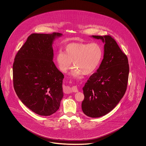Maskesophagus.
Segmentation results:
<instances>
[{
	"instance_id": "34e87169",
	"label": "esophagus",
	"mask_w": 146,
	"mask_h": 146,
	"mask_svg": "<svg viewBox=\"0 0 146 146\" xmlns=\"http://www.w3.org/2000/svg\"><path fill=\"white\" fill-rule=\"evenodd\" d=\"M78 91V88L76 86H74L71 88H69L67 89V92L69 93L70 92H76Z\"/></svg>"
}]
</instances>
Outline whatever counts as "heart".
Returning <instances> with one entry per match:
<instances>
[{
    "label": "heart",
    "mask_w": 146,
    "mask_h": 146,
    "mask_svg": "<svg viewBox=\"0 0 146 146\" xmlns=\"http://www.w3.org/2000/svg\"><path fill=\"white\" fill-rule=\"evenodd\" d=\"M102 49L97 42L70 43L65 47V53L59 51L56 55V62L63 73L69 70L72 62L74 66L71 76L80 78L89 75L97 69L102 57Z\"/></svg>",
    "instance_id": "obj_1"
}]
</instances>
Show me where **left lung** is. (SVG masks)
Wrapping results in <instances>:
<instances>
[{"label": "left lung", "mask_w": 146, "mask_h": 146, "mask_svg": "<svg viewBox=\"0 0 146 146\" xmlns=\"http://www.w3.org/2000/svg\"><path fill=\"white\" fill-rule=\"evenodd\" d=\"M104 43V55L97 72L91 76L83 88L84 113L98 118L113 110L124 96L129 78L126 55L110 35H92Z\"/></svg>", "instance_id": "1"}]
</instances>
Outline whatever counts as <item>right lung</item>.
Returning a JSON list of instances; mask_svg holds the SVG:
<instances>
[{"instance_id": "1", "label": "right lung", "mask_w": 146, "mask_h": 146, "mask_svg": "<svg viewBox=\"0 0 146 146\" xmlns=\"http://www.w3.org/2000/svg\"><path fill=\"white\" fill-rule=\"evenodd\" d=\"M62 35H30L14 60L15 91L23 104L42 116L55 113L63 97L64 76L53 62L52 49L54 41Z\"/></svg>"}]
</instances>
